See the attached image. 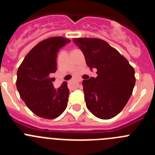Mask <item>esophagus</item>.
<instances>
[{"label":"esophagus","instance_id":"obj_1","mask_svg":"<svg viewBox=\"0 0 155 155\" xmlns=\"http://www.w3.org/2000/svg\"><path fill=\"white\" fill-rule=\"evenodd\" d=\"M77 81H78V82H81V81H82V79L81 78H77Z\"/></svg>","mask_w":155,"mask_h":155}]
</instances>
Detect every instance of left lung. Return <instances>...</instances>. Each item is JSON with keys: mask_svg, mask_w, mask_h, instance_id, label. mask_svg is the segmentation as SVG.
I'll list each match as a JSON object with an SVG mask.
<instances>
[{"mask_svg": "<svg viewBox=\"0 0 155 155\" xmlns=\"http://www.w3.org/2000/svg\"><path fill=\"white\" fill-rule=\"evenodd\" d=\"M87 65L96 68V78L82 82L87 109L102 120L123 110L135 85V71L128 61L107 42L94 38H74Z\"/></svg>", "mask_w": 155, "mask_h": 155, "instance_id": "obj_1", "label": "left lung"}]
</instances>
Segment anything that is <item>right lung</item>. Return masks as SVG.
<instances>
[{
  "label": "right lung",
  "instance_id": "1",
  "mask_svg": "<svg viewBox=\"0 0 155 155\" xmlns=\"http://www.w3.org/2000/svg\"><path fill=\"white\" fill-rule=\"evenodd\" d=\"M71 42L61 36L50 37L35 45L25 56L17 71L16 87L20 97L33 113L53 120L68 105L69 89L63 82L56 90L51 75L57 70V52Z\"/></svg>",
  "mask_w": 155,
  "mask_h": 155
}]
</instances>
